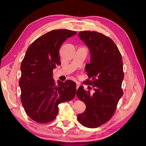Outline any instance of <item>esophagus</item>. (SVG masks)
Returning a JSON list of instances; mask_svg holds the SVG:
<instances>
[{
    "label": "esophagus",
    "mask_w": 146,
    "mask_h": 146,
    "mask_svg": "<svg viewBox=\"0 0 146 146\" xmlns=\"http://www.w3.org/2000/svg\"><path fill=\"white\" fill-rule=\"evenodd\" d=\"M76 84H77V87L76 88H77V90L80 85V83H78V82H76Z\"/></svg>",
    "instance_id": "1"
}]
</instances>
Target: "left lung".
Listing matches in <instances>:
<instances>
[{
  "instance_id": "8db88e82",
  "label": "left lung",
  "mask_w": 146,
  "mask_h": 146,
  "mask_svg": "<svg viewBox=\"0 0 146 146\" xmlns=\"http://www.w3.org/2000/svg\"><path fill=\"white\" fill-rule=\"evenodd\" d=\"M78 36L91 54L90 63L86 64L85 70L92 80L87 82L93 86L94 92L85 90L83 86L77 90L78 98L86 106L77 119L85 127L96 128L111 118L123 95L122 56L112 39L103 34L82 31Z\"/></svg>"
}]
</instances>
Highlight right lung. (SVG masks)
<instances>
[{
    "label": "right lung",
    "mask_w": 146,
    "mask_h": 146,
    "mask_svg": "<svg viewBox=\"0 0 146 146\" xmlns=\"http://www.w3.org/2000/svg\"><path fill=\"white\" fill-rule=\"evenodd\" d=\"M77 32L66 29L52 30L37 38L28 47L21 66V100L27 115L45 123L56 118L58 104L76 96V83L53 79V69L60 65V48Z\"/></svg>",
    "instance_id": "1"
}]
</instances>
